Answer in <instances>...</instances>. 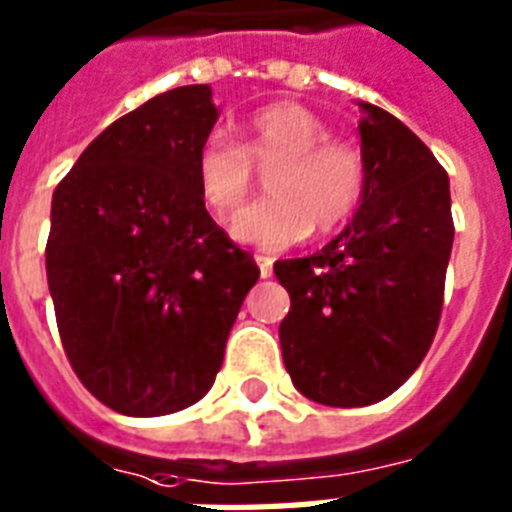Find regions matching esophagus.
I'll use <instances>...</instances> for the list:
<instances>
[{
  "mask_svg": "<svg viewBox=\"0 0 512 512\" xmlns=\"http://www.w3.org/2000/svg\"><path fill=\"white\" fill-rule=\"evenodd\" d=\"M255 263H257V268H260V276H263V279H268V276H271L273 273V260L268 255H255Z\"/></svg>",
  "mask_w": 512,
  "mask_h": 512,
  "instance_id": "obj_1",
  "label": "esophagus"
}]
</instances>
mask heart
<instances>
[{"mask_svg":"<svg viewBox=\"0 0 512 512\" xmlns=\"http://www.w3.org/2000/svg\"><path fill=\"white\" fill-rule=\"evenodd\" d=\"M244 146L212 135L196 156L201 199L215 215H231L247 199L255 161L268 175L271 199L249 204L231 220V236L257 249H284L311 231H337L364 191V159L337 143L327 122L297 103H271L241 122Z\"/></svg>","mask_w":512,"mask_h":512,"instance_id":"1","label":"heart"}]
</instances>
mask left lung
Segmentation results:
<instances>
[{
  "instance_id": "1",
  "label": "left lung",
  "mask_w": 512,
  "mask_h": 512,
  "mask_svg": "<svg viewBox=\"0 0 512 512\" xmlns=\"http://www.w3.org/2000/svg\"><path fill=\"white\" fill-rule=\"evenodd\" d=\"M364 191L356 215L308 257L279 260V340L305 398L366 406L404 385L436 337L454 223L449 175L396 116L358 100Z\"/></svg>"
}]
</instances>
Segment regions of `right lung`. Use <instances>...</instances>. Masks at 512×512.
I'll return each instance as SVG.
<instances>
[{"instance_id":"obj_1","label":"right lung","mask_w":512,"mask_h":512,"mask_svg":"<svg viewBox=\"0 0 512 512\" xmlns=\"http://www.w3.org/2000/svg\"><path fill=\"white\" fill-rule=\"evenodd\" d=\"M220 108L209 84L116 119L52 193L47 284L66 356L127 417L204 398L257 271L209 217L196 156Z\"/></svg>"}]
</instances>
